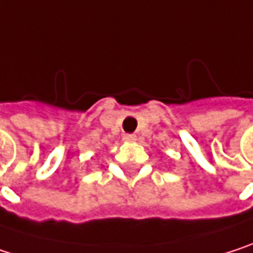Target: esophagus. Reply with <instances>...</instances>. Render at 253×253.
<instances>
[{"mask_svg": "<svg viewBox=\"0 0 253 253\" xmlns=\"http://www.w3.org/2000/svg\"><path fill=\"white\" fill-rule=\"evenodd\" d=\"M124 140L125 141H135L137 140V135L135 134H124Z\"/></svg>", "mask_w": 253, "mask_h": 253, "instance_id": "esophagus-1", "label": "esophagus"}]
</instances>
